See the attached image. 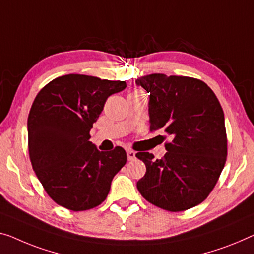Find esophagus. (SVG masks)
<instances>
[{"label": "esophagus", "instance_id": "obj_1", "mask_svg": "<svg viewBox=\"0 0 254 254\" xmlns=\"http://www.w3.org/2000/svg\"><path fill=\"white\" fill-rule=\"evenodd\" d=\"M127 160H128V161H133L134 158H135V153H134L133 150L127 149Z\"/></svg>", "mask_w": 254, "mask_h": 254}]
</instances>
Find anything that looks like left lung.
Segmentation results:
<instances>
[{
	"label": "left lung",
	"mask_w": 254,
	"mask_h": 254,
	"mask_svg": "<svg viewBox=\"0 0 254 254\" xmlns=\"http://www.w3.org/2000/svg\"><path fill=\"white\" fill-rule=\"evenodd\" d=\"M137 84L150 93V131L163 130L171 138L160 160L148 151L135 154L146 165L138 190L163 210L191 209L210 195L226 163L221 105L210 86L198 78L149 74L139 77Z\"/></svg>",
	"instance_id": "8db88e82"
}]
</instances>
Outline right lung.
I'll use <instances>...</instances> for the list:
<instances>
[{"label":"right lung","instance_id":"add662e5","mask_svg":"<svg viewBox=\"0 0 254 254\" xmlns=\"http://www.w3.org/2000/svg\"><path fill=\"white\" fill-rule=\"evenodd\" d=\"M126 88V81L68 74L49 82L34 99L27 121L30 163L58 205L85 211L107 197L127 153L120 146L98 150L90 130L107 98Z\"/></svg>","mask_w":254,"mask_h":254}]
</instances>
